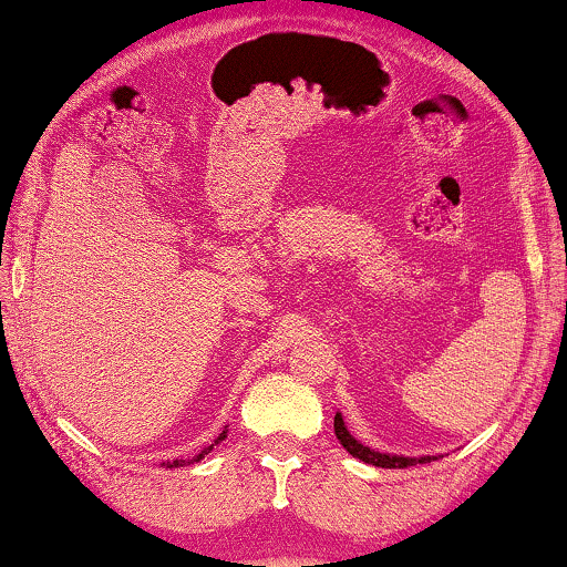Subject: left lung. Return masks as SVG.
<instances>
[{
	"instance_id": "obj_1",
	"label": "left lung",
	"mask_w": 567,
	"mask_h": 567,
	"mask_svg": "<svg viewBox=\"0 0 567 567\" xmlns=\"http://www.w3.org/2000/svg\"><path fill=\"white\" fill-rule=\"evenodd\" d=\"M333 430H336V437L341 440V445L347 447V451L354 455V458L370 463V466H380V468H406V466H416V463H427V461H435V455H422V458H409V455H393V453H380V451H372V447H367L359 443V440L351 435L347 430V424H343V416L336 414L333 419Z\"/></svg>"
}]
</instances>
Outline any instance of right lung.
<instances>
[{
  "label": "right lung",
  "mask_w": 567,
  "mask_h": 567,
  "mask_svg": "<svg viewBox=\"0 0 567 567\" xmlns=\"http://www.w3.org/2000/svg\"><path fill=\"white\" fill-rule=\"evenodd\" d=\"M226 437V430L224 432H220V435L216 437V445L220 443V440H224ZM213 451V445H208V447H203V451L200 453H197V455H193V458H176V461H172V463H164V466L166 468H174V466H187V463H197V461H200V458H205V455H208Z\"/></svg>",
  "instance_id": "add662e5"
}]
</instances>
